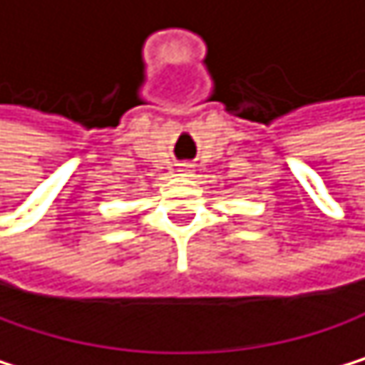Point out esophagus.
<instances>
[{"mask_svg": "<svg viewBox=\"0 0 365 365\" xmlns=\"http://www.w3.org/2000/svg\"><path fill=\"white\" fill-rule=\"evenodd\" d=\"M178 172H180L182 176H189L193 170H191V165H180V168H178Z\"/></svg>", "mask_w": 365, "mask_h": 365, "instance_id": "obj_1", "label": "esophagus"}]
</instances>
